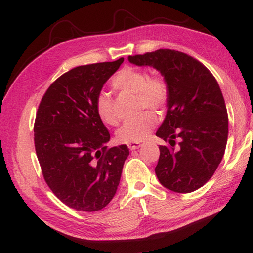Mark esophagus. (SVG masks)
Returning <instances> with one entry per match:
<instances>
[{
    "instance_id": "esophagus-1",
    "label": "esophagus",
    "mask_w": 253,
    "mask_h": 253,
    "mask_svg": "<svg viewBox=\"0 0 253 253\" xmlns=\"http://www.w3.org/2000/svg\"><path fill=\"white\" fill-rule=\"evenodd\" d=\"M141 146H142L141 144H129V145H128V148H129L130 150H135V149L140 148Z\"/></svg>"
}]
</instances>
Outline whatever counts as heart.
<instances>
[{"instance_id":"1","label":"heart","mask_w":253,"mask_h":253,"mask_svg":"<svg viewBox=\"0 0 253 253\" xmlns=\"http://www.w3.org/2000/svg\"><path fill=\"white\" fill-rule=\"evenodd\" d=\"M114 89L123 93L135 94L140 109L148 107L154 111H163L169 98V88L162 77H150L145 71L135 67H125L114 76L112 81ZM96 114L106 125H116L118 118L114 112L113 99L107 93L102 91L95 102ZM157 123V118L151 112H144L135 118L123 124L116 132L119 142L138 144L144 141Z\"/></svg>"}]
</instances>
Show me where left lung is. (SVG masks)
<instances>
[{
	"mask_svg": "<svg viewBox=\"0 0 253 253\" xmlns=\"http://www.w3.org/2000/svg\"><path fill=\"white\" fill-rule=\"evenodd\" d=\"M128 61L156 68L169 88L166 117L156 132L170 145L159 146L155 168L159 182L179 194L199 189L217 170L228 139V114L218 82L199 61L178 50L157 49Z\"/></svg>",
	"mask_w": 253,
	"mask_h": 253,
	"instance_id": "8db88e82",
	"label": "left lung"
}]
</instances>
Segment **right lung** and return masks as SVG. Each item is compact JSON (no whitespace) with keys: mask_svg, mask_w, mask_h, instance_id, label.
Wrapping results in <instances>:
<instances>
[{"mask_svg":"<svg viewBox=\"0 0 253 253\" xmlns=\"http://www.w3.org/2000/svg\"><path fill=\"white\" fill-rule=\"evenodd\" d=\"M124 62L77 66L44 94L34 124V144L43 177L66 206L93 212L106 207L129 155L126 145L107 148L111 135L96 114L105 83Z\"/></svg>","mask_w":253,"mask_h":253,"instance_id":"obj_1","label":"right lung"}]
</instances>
